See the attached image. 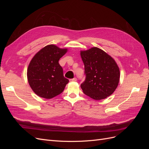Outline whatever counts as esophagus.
Instances as JSON below:
<instances>
[{
  "mask_svg": "<svg viewBox=\"0 0 149 149\" xmlns=\"http://www.w3.org/2000/svg\"><path fill=\"white\" fill-rule=\"evenodd\" d=\"M70 81L71 82H74V81H77V79H76V78H74L73 79H70Z\"/></svg>",
  "mask_w": 149,
  "mask_h": 149,
  "instance_id": "esophagus-1",
  "label": "esophagus"
}]
</instances>
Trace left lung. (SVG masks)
<instances>
[{
	"label": "left lung",
	"mask_w": 149,
	"mask_h": 149,
	"mask_svg": "<svg viewBox=\"0 0 149 149\" xmlns=\"http://www.w3.org/2000/svg\"><path fill=\"white\" fill-rule=\"evenodd\" d=\"M84 65L83 93L95 100L105 99L114 92L119 82L120 71L115 60L101 49L93 47L81 51Z\"/></svg>",
	"instance_id": "left-lung-1"
}]
</instances>
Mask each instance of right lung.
Here are the masks:
<instances>
[{
    "label": "right lung",
    "mask_w": 149,
    "mask_h": 149,
    "mask_svg": "<svg viewBox=\"0 0 149 149\" xmlns=\"http://www.w3.org/2000/svg\"><path fill=\"white\" fill-rule=\"evenodd\" d=\"M67 52L54 45L45 47L35 54L27 69L29 85L38 96L51 99L61 94L68 83L58 61Z\"/></svg>",
    "instance_id": "right-lung-1"
}]
</instances>
